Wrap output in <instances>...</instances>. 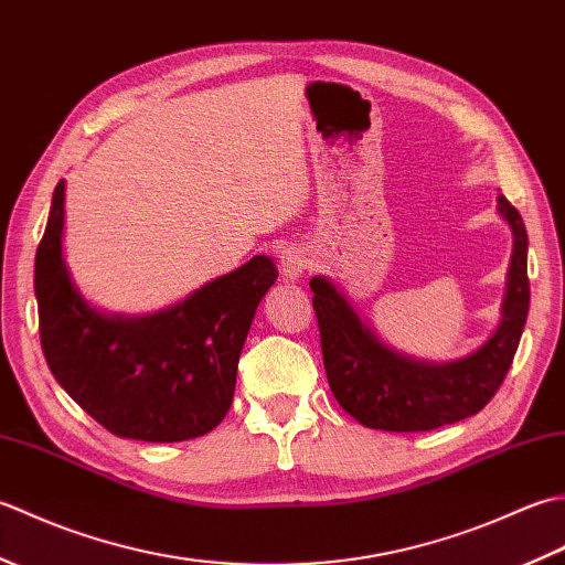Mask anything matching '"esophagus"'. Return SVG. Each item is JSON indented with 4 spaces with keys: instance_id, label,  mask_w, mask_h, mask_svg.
<instances>
[{
    "instance_id": "obj_1",
    "label": "esophagus",
    "mask_w": 565,
    "mask_h": 565,
    "mask_svg": "<svg viewBox=\"0 0 565 565\" xmlns=\"http://www.w3.org/2000/svg\"><path fill=\"white\" fill-rule=\"evenodd\" d=\"M279 269H281V279L286 284H296L301 281V276L308 269V257L301 247L289 245L281 249V257H279Z\"/></svg>"
}]
</instances>
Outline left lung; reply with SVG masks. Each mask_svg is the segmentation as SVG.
<instances>
[{"label": "left lung", "mask_w": 565, "mask_h": 565, "mask_svg": "<svg viewBox=\"0 0 565 565\" xmlns=\"http://www.w3.org/2000/svg\"><path fill=\"white\" fill-rule=\"evenodd\" d=\"M498 213L512 233L498 328L478 350L451 362H425L393 350L338 284L328 276L310 279L330 391L356 423L386 431H427L476 415L498 393L530 313V239L522 215L502 194Z\"/></svg>", "instance_id": "obj_1"}]
</instances>
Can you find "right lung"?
Here are the masks:
<instances>
[{
    "label": "right lung",
    "instance_id": "obj_1",
    "mask_svg": "<svg viewBox=\"0 0 565 565\" xmlns=\"http://www.w3.org/2000/svg\"><path fill=\"white\" fill-rule=\"evenodd\" d=\"M65 179L35 252L41 347L55 381L116 437L184 441L218 427L259 301L276 281L271 257L203 284L146 316L106 313L77 289L65 262Z\"/></svg>",
    "mask_w": 565,
    "mask_h": 565
}]
</instances>
